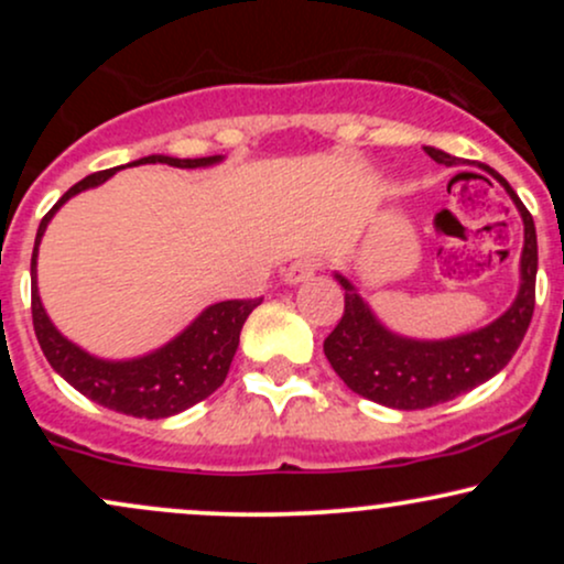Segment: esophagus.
I'll return each mask as SVG.
<instances>
[{
	"mask_svg": "<svg viewBox=\"0 0 564 564\" xmlns=\"http://www.w3.org/2000/svg\"><path fill=\"white\" fill-rule=\"evenodd\" d=\"M318 264H321L318 260H294L286 270H283V281H286L289 286H296V283L313 278L315 270H318Z\"/></svg>",
	"mask_w": 564,
	"mask_h": 564,
	"instance_id": "1",
	"label": "esophagus"
}]
</instances>
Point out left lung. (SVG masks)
<instances>
[{"instance_id":"left-lung-1","label":"left lung","mask_w":564,"mask_h":564,"mask_svg":"<svg viewBox=\"0 0 564 564\" xmlns=\"http://www.w3.org/2000/svg\"><path fill=\"white\" fill-rule=\"evenodd\" d=\"M424 151L437 164L453 166L458 161L437 148H424ZM482 170L494 174L503 185L525 225L520 291H517L514 302L501 318L488 323L485 328H477V332L437 341L408 339V336L390 332L371 313V307L355 291L352 283L345 275L334 273L339 286L345 289V315L323 341V352L334 371L339 373V379L360 398L398 408V411H419V408L448 403L496 377L520 347L535 307V273H539L535 225L507 180L490 166L482 164Z\"/></svg>"}]
</instances>
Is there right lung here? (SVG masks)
<instances>
[{
    "instance_id": "1",
    "label": "right lung",
    "mask_w": 564,
    "mask_h": 564,
    "mask_svg": "<svg viewBox=\"0 0 564 564\" xmlns=\"http://www.w3.org/2000/svg\"><path fill=\"white\" fill-rule=\"evenodd\" d=\"M223 156L204 159H172V156H145L127 166L140 164H166L177 170H198V166L219 164ZM121 166L106 172H95L82 183L68 187L53 209L39 223L34 254H31V315L34 332L50 366L68 381L84 398L95 400L102 408L127 413L138 419H166L185 408L200 403L223 384L228 377L232 355L238 349V336L251 310L262 300H228L209 304L183 334L174 336L164 347L140 355L132 360H102L84 352L79 345L66 339L44 313L36 289V254L44 230L55 212L74 198L76 193L106 183Z\"/></svg>"
}]
</instances>
